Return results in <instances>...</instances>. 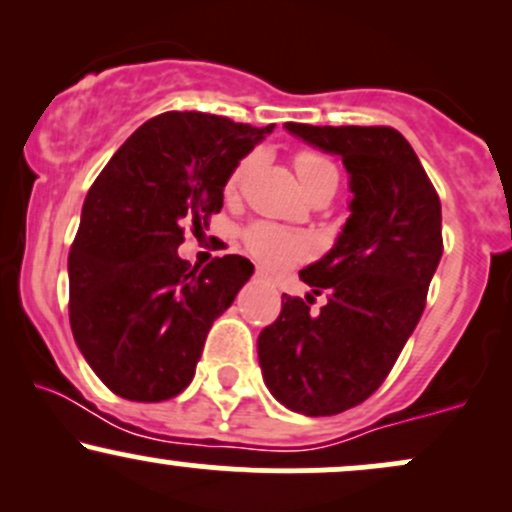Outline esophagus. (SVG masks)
Segmentation results:
<instances>
[{
	"instance_id": "esophagus-1",
	"label": "esophagus",
	"mask_w": 512,
	"mask_h": 512,
	"mask_svg": "<svg viewBox=\"0 0 512 512\" xmlns=\"http://www.w3.org/2000/svg\"><path fill=\"white\" fill-rule=\"evenodd\" d=\"M257 279H262V281H269V276H267V272H264V269H257Z\"/></svg>"
}]
</instances>
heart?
<instances>
[{
  "mask_svg": "<svg viewBox=\"0 0 512 512\" xmlns=\"http://www.w3.org/2000/svg\"><path fill=\"white\" fill-rule=\"evenodd\" d=\"M252 163H255L252 156L238 161V166L231 170L226 180V195H236L243 187L245 178L252 170ZM296 173L305 192L317 190V187H334L337 190V166L327 156L317 154V151H301L296 156ZM243 240L257 260L274 269L289 267V264L308 255V240L298 236V233L286 231V228L274 226V223H252V226L245 228Z\"/></svg>",
  "mask_w": 512,
  "mask_h": 512,
  "instance_id": "1",
  "label": "heart"
}]
</instances>
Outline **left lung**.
<instances>
[{
	"instance_id": "8db88e82",
	"label": "left lung",
	"mask_w": 512,
	"mask_h": 512,
	"mask_svg": "<svg viewBox=\"0 0 512 512\" xmlns=\"http://www.w3.org/2000/svg\"><path fill=\"white\" fill-rule=\"evenodd\" d=\"M284 127L342 158L354 197L332 250L298 274L313 293L305 301L281 296L257 356L276 402L305 416H332L383 385L419 325L443 255L440 199L397 129ZM320 292L328 303L313 314L309 303Z\"/></svg>"
}]
</instances>
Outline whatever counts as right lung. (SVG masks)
I'll return each instance as SVG.
<instances>
[{
  "instance_id": "obj_1",
  "label": "right lung",
  "mask_w": 512,
  "mask_h": 512,
  "mask_svg": "<svg viewBox=\"0 0 512 512\" xmlns=\"http://www.w3.org/2000/svg\"><path fill=\"white\" fill-rule=\"evenodd\" d=\"M274 125L163 113L127 139L88 190L69 250V322L115 395L163 402L195 378L204 339L255 267L240 255L180 260L182 226H207L228 175Z\"/></svg>"
}]
</instances>
